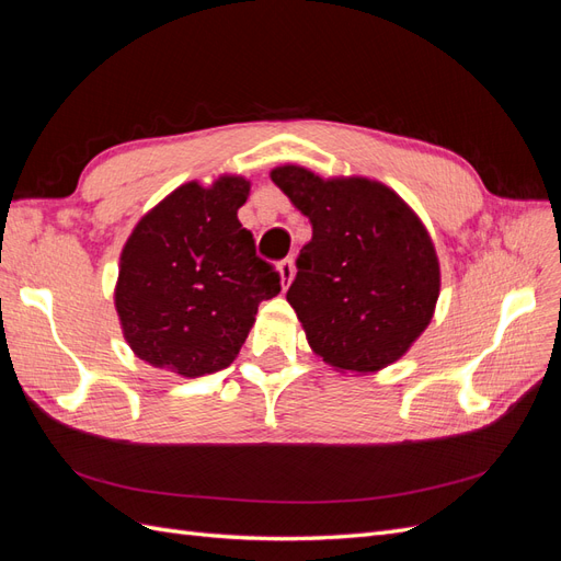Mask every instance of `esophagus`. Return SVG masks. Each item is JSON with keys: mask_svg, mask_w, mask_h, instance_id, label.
<instances>
[{"mask_svg": "<svg viewBox=\"0 0 561 561\" xmlns=\"http://www.w3.org/2000/svg\"><path fill=\"white\" fill-rule=\"evenodd\" d=\"M278 274H280L283 290H287V287H290V283H293V278H295V262L293 260L278 262Z\"/></svg>", "mask_w": 561, "mask_h": 561, "instance_id": "esophagus-1", "label": "esophagus"}]
</instances>
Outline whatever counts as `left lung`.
Segmentation results:
<instances>
[{
	"mask_svg": "<svg viewBox=\"0 0 561 561\" xmlns=\"http://www.w3.org/2000/svg\"><path fill=\"white\" fill-rule=\"evenodd\" d=\"M271 180L313 227L287 290L313 353L358 375L400 360L439 297L435 245L416 213L377 180H322L290 163Z\"/></svg>",
	"mask_w": 561,
	"mask_h": 561,
	"instance_id": "obj_1",
	"label": "left lung"
}]
</instances>
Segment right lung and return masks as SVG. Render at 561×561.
Returning a JSON list of instances; mask_svg holds the SVG:
<instances>
[{
	"label": "right lung",
	"instance_id": "right-lung-1",
	"mask_svg": "<svg viewBox=\"0 0 561 561\" xmlns=\"http://www.w3.org/2000/svg\"><path fill=\"white\" fill-rule=\"evenodd\" d=\"M250 182H186L151 208L122 250L114 307L128 346L151 367L196 379L239 355L278 271L239 222Z\"/></svg>",
	"mask_w": 561,
	"mask_h": 561
}]
</instances>
